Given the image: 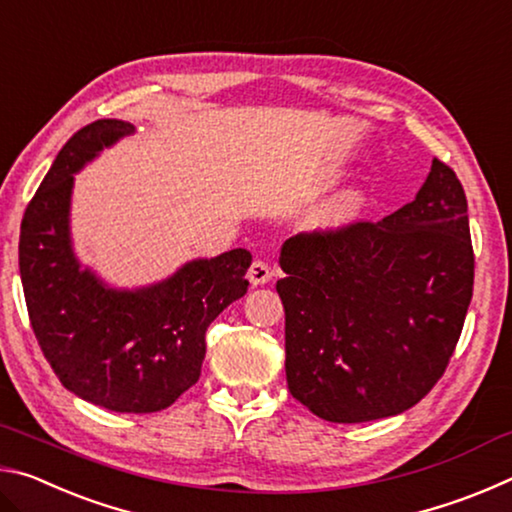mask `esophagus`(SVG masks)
<instances>
[{"label":"esophagus","instance_id":"obj_1","mask_svg":"<svg viewBox=\"0 0 512 512\" xmlns=\"http://www.w3.org/2000/svg\"><path fill=\"white\" fill-rule=\"evenodd\" d=\"M271 277H273L271 266H268L266 262H262V259H257V262L250 264L248 280H250V284H253V287H259V284H266L268 280H271Z\"/></svg>","mask_w":512,"mask_h":512}]
</instances>
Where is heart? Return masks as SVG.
Here are the masks:
<instances>
[{
  "mask_svg": "<svg viewBox=\"0 0 512 512\" xmlns=\"http://www.w3.org/2000/svg\"><path fill=\"white\" fill-rule=\"evenodd\" d=\"M368 207V194L361 187H348L334 194L329 201L318 207L311 216V223L318 230H341L361 219L363 210Z\"/></svg>",
  "mask_w": 512,
  "mask_h": 512,
  "instance_id": "heart-1",
  "label": "heart"
}]
</instances>
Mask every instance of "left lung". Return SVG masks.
Masks as SVG:
<instances>
[{"mask_svg":"<svg viewBox=\"0 0 512 512\" xmlns=\"http://www.w3.org/2000/svg\"><path fill=\"white\" fill-rule=\"evenodd\" d=\"M287 384L327 422L354 424L418 404L445 375L474 287L461 180L438 158L381 221L284 241Z\"/></svg>","mask_w":512,"mask_h":512,"instance_id":"obj_1","label":"left lung"}]
</instances>
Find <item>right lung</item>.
<instances>
[{
  "mask_svg": "<svg viewBox=\"0 0 512 512\" xmlns=\"http://www.w3.org/2000/svg\"><path fill=\"white\" fill-rule=\"evenodd\" d=\"M128 133L126 121L99 119L69 137L24 212L20 275L33 334L60 384L108 411L155 413L201 377L207 327L248 291L253 255L235 248L196 259L137 291L81 271L69 244L74 173Z\"/></svg>",
  "mask_w": 512,
  "mask_h": 512,
  "instance_id": "add662e5",
  "label": "right lung"
}]
</instances>
